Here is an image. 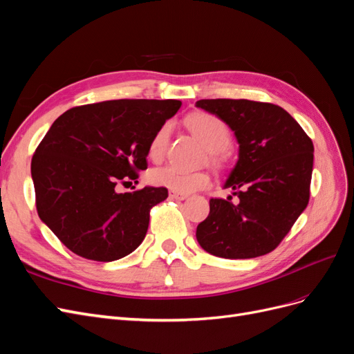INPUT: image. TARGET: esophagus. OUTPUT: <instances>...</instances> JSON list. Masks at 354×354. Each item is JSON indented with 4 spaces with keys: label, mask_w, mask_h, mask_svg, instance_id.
Returning <instances> with one entry per match:
<instances>
[{
    "label": "esophagus",
    "mask_w": 354,
    "mask_h": 354,
    "mask_svg": "<svg viewBox=\"0 0 354 354\" xmlns=\"http://www.w3.org/2000/svg\"><path fill=\"white\" fill-rule=\"evenodd\" d=\"M169 196L173 199H177V201H185V199L189 198L186 194H178V192H171Z\"/></svg>",
    "instance_id": "1"
}]
</instances>
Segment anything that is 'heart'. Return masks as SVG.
Here are the masks:
<instances>
[{
  "mask_svg": "<svg viewBox=\"0 0 354 354\" xmlns=\"http://www.w3.org/2000/svg\"><path fill=\"white\" fill-rule=\"evenodd\" d=\"M187 124L201 140L209 149L212 159L216 162H223L226 151L232 145L230 127L220 116L199 112L187 118ZM171 125L168 122L160 125L153 133L151 142L147 145L149 158L153 160L162 159L169 143ZM149 180L155 186L167 187L178 194H192L209 185V174L202 169H185L178 165L169 164L152 169L149 173Z\"/></svg>",
  "mask_w": 354,
  "mask_h": 354,
  "instance_id": "1",
  "label": "heart"
}]
</instances>
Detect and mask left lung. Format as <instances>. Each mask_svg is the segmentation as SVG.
Wrapping results in <instances>:
<instances>
[{"instance_id": "8db88e82", "label": "left lung", "mask_w": 354, "mask_h": 354, "mask_svg": "<svg viewBox=\"0 0 354 354\" xmlns=\"http://www.w3.org/2000/svg\"><path fill=\"white\" fill-rule=\"evenodd\" d=\"M198 108L220 116L239 143V159L224 187L233 202L212 198L196 239L221 259L272 252L310 199L313 142L281 106L245 99H203Z\"/></svg>"}]
</instances>
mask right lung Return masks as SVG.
<instances>
[{
  "instance_id": "right-lung-1",
  "label": "right lung",
  "mask_w": 354,
  "mask_h": 354,
  "mask_svg": "<svg viewBox=\"0 0 354 354\" xmlns=\"http://www.w3.org/2000/svg\"><path fill=\"white\" fill-rule=\"evenodd\" d=\"M178 100L121 99L75 106L53 122L32 156L39 218L82 259L115 261L146 236L151 209L165 187L118 194V183L147 168L153 133Z\"/></svg>"
}]
</instances>
